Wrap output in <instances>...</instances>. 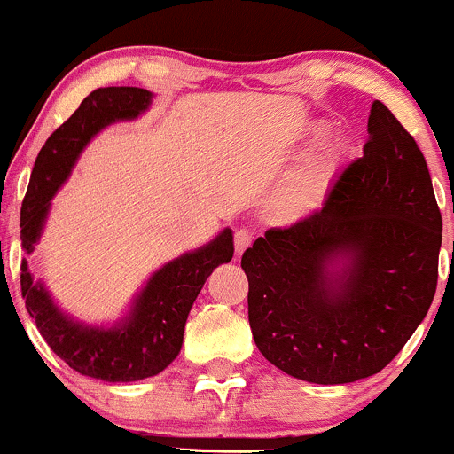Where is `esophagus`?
<instances>
[{
    "mask_svg": "<svg viewBox=\"0 0 454 454\" xmlns=\"http://www.w3.org/2000/svg\"><path fill=\"white\" fill-rule=\"evenodd\" d=\"M252 241H254V237L247 228H239V231H234V254H237V256H241L245 249L252 245Z\"/></svg>",
    "mask_w": 454,
    "mask_h": 454,
    "instance_id": "34e87169",
    "label": "esophagus"
}]
</instances>
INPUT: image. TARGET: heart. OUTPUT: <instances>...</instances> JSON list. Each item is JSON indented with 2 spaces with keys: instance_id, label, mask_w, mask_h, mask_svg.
<instances>
[{
  "instance_id": "1",
  "label": "heart",
  "mask_w": 454,
  "mask_h": 454,
  "mask_svg": "<svg viewBox=\"0 0 454 454\" xmlns=\"http://www.w3.org/2000/svg\"><path fill=\"white\" fill-rule=\"evenodd\" d=\"M325 128L314 126V134H322ZM341 160V149L337 145H326L317 149L309 160L301 166L296 173L286 181L275 198L273 207L281 220H301L309 215L316 207H320L333 175L337 173V166Z\"/></svg>"
}]
</instances>
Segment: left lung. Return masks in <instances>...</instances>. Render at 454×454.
Listing matches in <instances>:
<instances>
[{
	"mask_svg": "<svg viewBox=\"0 0 454 454\" xmlns=\"http://www.w3.org/2000/svg\"><path fill=\"white\" fill-rule=\"evenodd\" d=\"M363 158L325 207L245 249L247 314L269 363L314 384L382 372L429 311L442 213L423 151L376 100ZM346 257L340 274L332 262Z\"/></svg>",
	"mask_w": 454,
	"mask_h": 454,
	"instance_id": "8db88e82",
	"label": "left lung"
}]
</instances>
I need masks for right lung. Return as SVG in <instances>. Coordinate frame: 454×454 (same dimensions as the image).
Returning <instances> with one entry per match:
<instances>
[{
  "label": "right lung",
  "mask_w": 454,
  "mask_h": 454,
  "mask_svg": "<svg viewBox=\"0 0 454 454\" xmlns=\"http://www.w3.org/2000/svg\"><path fill=\"white\" fill-rule=\"evenodd\" d=\"M149 104L151 93L140 87H100L51 134L35 158L20 207L25 252H34L51 198L67 179L85 145L108 123L138 117ZM232 254V232L226 228L209 245L160 269L138 294L129 316L113 328L76 325L61 314L44 286L31 279L27 260L20 262V293L40 335L74 372L106 382H134L164 372L175 361L198 293L213 269L231 262Z\"/></svg>",
  "instance_id": "1"
}]
</instances>
